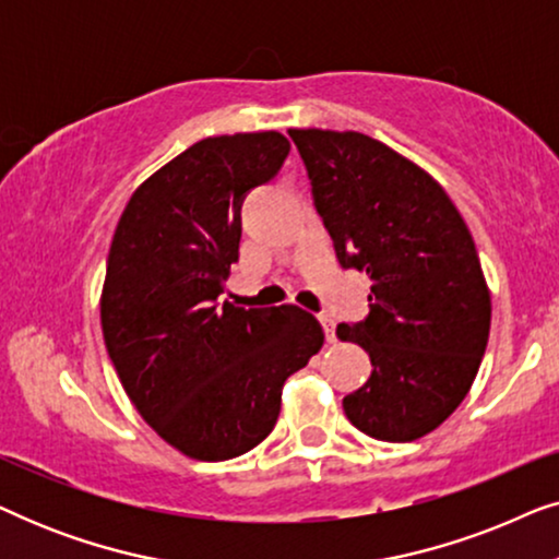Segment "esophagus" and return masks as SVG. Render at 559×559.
I'll list each match as a JSON object with an SVG mask.
<instances>
[{
  "label": "esophagus",
  "mask_w": 559,
  "mask_h": 559,
  "mask_svg": "<svg viewBox=\"0 0 559 559\" xmlns=\"http://www.w3.org/2000/svg\"><path fill=\"white\" fill-rule=\"evenodd\" d=\"M318 320H320V325H323V331H325V338L328 341H335V320L331 318V316H318Z\"/></svg>",
  "instance_id": "obj_1"
}]
</instances>
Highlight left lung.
Here are the masks:
<instances>
[{
  "label": "left lung",
  "instance_id": "1",
  "mask_svg": "<svg viewBox=\"0 0 559 559\" xmlns=\"http://www.w3.org/2000/svg\"><path fill=\"white\" fill-rule=\"evenodd\" d=\"M312 201L346 270L371 277L369 316L335 335L371 377L343 400L350 425L412 442L457 409L491 328V293L465 221L423 167L361 132L289 129Z\"/></svg>",
  "mask_w": 559,
  "mask_h": 559
}]
</instances>
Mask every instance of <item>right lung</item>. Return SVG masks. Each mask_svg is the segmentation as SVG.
<instances>
[{"mask_svg":"<svg viewBox=\"0 0 559 559\" xmlns=\"http://www.w3.org/2000/svg\"><path fill=\"white\" fill-rule=\"evenodd\" d=\"M287 152L280 132L205 136L134 190L114 231L106 350L144 423L195 461L257 448L287 377L325 341L297 305L218 302L239 262L243 195L270 182Z\"/></svg>","mask_w":559,"mask_h":559,"instance_id":"1","label":"right lung"}]
</instances>
